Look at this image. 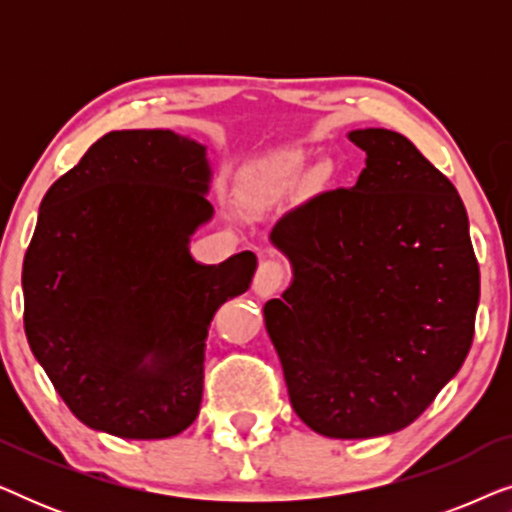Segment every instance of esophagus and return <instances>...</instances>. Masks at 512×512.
Wrapping results in <instances>:
<instances>
[{
	"mask_svg": "<svg viewBox=\"0 0 512 512\" xmlns=\"http://www.w3.org/2000/svg\"><path fill=\"white\" fill-rule=\"evenodd\" d=\"M284 284V268L279 261H261L254 277V293L261 298H270L272 293L279 291V286Z\"/></svg>",
	"mask_w": 512,
	"mask_h": 512,
	"instance_id": "esophagus-1",
	"label": "esophagus"
}]
</instances>
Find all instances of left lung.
<instances>
[{"instance_id": "8db88e82", "label": "left lung", "mask_w": 512, "mask_h": 512, "mask_svg": "<svg viewBox=\"0 0 512 512\" xmlns=\"http://www.w3.org/2000/svg\"><path fill=\"white\" fill-rule=\"evenodd\" d=\"M352 188L314 195L272 228L291 284L263 307L296 415L328 438L401 431L468 356L480 268L452 181L394 130Z\"/></svg>"}]
</instances>
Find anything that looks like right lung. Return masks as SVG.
Here are the masks:
<instances>
[{
	"label": "right lung",
	"instance_id": "obj_1",
	"mask_svg": "<svg viewBox=\"0 0 512 512\" xmlns=\"http://www.w3.org/2000/svg\"><path fill=\"white\" fill-rule=\"evenodd\" d=\"M207 146L172 130H116L48 188L23 263L25 335L67 408L118 438L195 422L214 314L242 296L251 251L191 256L212 221Z\"/></svg>",
	"mask_w": 512,
	"mask_h": 512
}]
</instances>
